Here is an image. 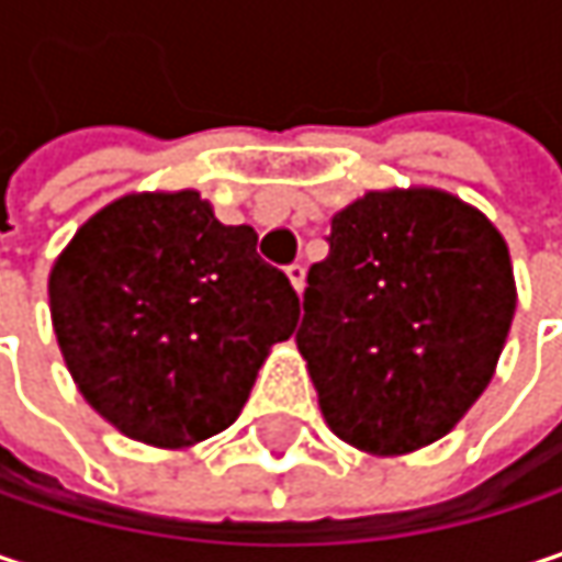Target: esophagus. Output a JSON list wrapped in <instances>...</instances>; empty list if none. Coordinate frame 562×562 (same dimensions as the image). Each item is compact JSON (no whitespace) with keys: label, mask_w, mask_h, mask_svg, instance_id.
<instances>
[{"label":"esophagus","mask_w":562,"mask_h":562,"mask_svg":"<svg viewBox=\"0 0 562 562\" xmlns=\"http://www.w3.org/2000/svg\"><path fill=\"white\" fill-rule=\"evenodd\" d=\"M285 277L292 282V289L302 295V289H305V267H302V263H292V267L285 270Z\"/></svg>","instance_id":"1"}]
</instances>
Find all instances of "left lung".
<instances>
[{
  "label": "left lung",
  "mask_w": 562,
  "mask_h": 562,
  "mask_svg": "<svg viewBox=\"0 0 562 562\" xmlns=\"http://www.w3.org/2000/svg\"><path fill=\"white\" fill-rule=\"evenodd\" d=\"M308 270L299 353L344 443L402 457L450 434L485 392L515 318L508 244L480 209L412 186L331 218Z\"/></svg>",
  "instance_id": "1"
}]
</instances>
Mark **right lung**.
<instances>
[{
	"label": "right lung",
	"instance_id": "add662e5",
	"mask_svg": "<svg viewBox=\"0 0 562 562\" xmlns=\"http://www.w3.org/2000/svg\"><path fill=\"white\" fill-rule=\"evenodd\" d=\"M50 322L82 398L119 431L192 447L240 415L299 295L195 189L128 192L54 260Z\"/></svg>",
	"mask_w": 562,
	"mask_h": 562
}]
</instances>
